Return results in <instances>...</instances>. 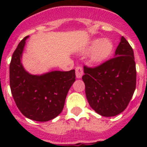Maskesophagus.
Here are the masks:
<instances>
[{"label":"esophagus","mask_w":147,"mask_h":147,"mask_svg":"<svg viewBox=\"0 0 147 147\" xmlns=\"http://www.w3.org/2000/svg\"><path fill=\"white\" fill-rule=\"evenodd\" d=\"M75 71H76V78L80 79V78H81L82 76V75H83V68H82V66H80V65L76 66Z\"/></svg>","instance_id":"34e87169"}]
</instances>
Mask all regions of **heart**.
Instances as JSON below:
<instances>
[{
  "instance_id": "heart-1",
  "label": "heart",
  "mask_w": 147,
  "mask_h": 147,
  "mask_svg": "<svg viewBox=\"0 0 147 147\" xmlns=\"http://www.w3.org/2000/svg\"><path fill=\"white\" fill-rule=\"evenodd\" d=\"M114 45L110 39L104 38L98 42H93L88 46L87 51H90V59L94 63H100L109 58L113 54Z\"/></svg>"
}]
</instances>
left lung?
Returning a JSON list of instances; mask_svg holds the SVG:
<instances>
[{
  "instance_id": "obj_1",
  "label": "left lung",
  "mask_w": 147,
  "mask_h": 147,
  "mask_svg": "<svg viewBox=\"0 0 147 147\" xmlns=\"http://www.w3.org/2000/svg\"><path fill=\"white\" fill-rule=\"evenodd\" d=\"M82 80L90 106L99 115L111 117L123 112L136 86V67L131 45L121 37L115 57L94 67L84 66Z\"/></svg>"
}]
</instances>
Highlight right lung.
Instances as JSON below:
<instances>
[{
    "label": "right lung",
    "instance_id": "1",
    "mask_svg": "<svg viewBox=\"0 0 147 147\" xmlns=\"http://www.w3.org/2000/svg\"><path fill=\"white\" fill-rule=\"evenodd\" d=\"M18 44L9 65V84L17 107L24 116L37 121H48L60 113L67 92L74 82L75 70L51 71L37 76L23 68L20 59L26 40Z\"/></svg>",
    "mask_w": 147,
    "mask_h": 147
}]
</instances>
